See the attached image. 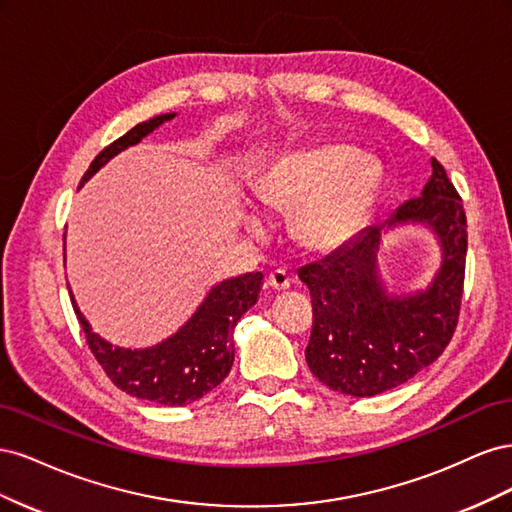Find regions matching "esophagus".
<instances>
[{
	"mask_svg": "<svg viewBox=\"0 0 512 512\" xmlns=\"http://www.w3.org/2000/svg\"><path fill=\"white\" fill-rule=\"evenodd\" d=\"M290 275L284 271V269H275V271H271L269 275H267V286L269 288H273V290H277V292H282V290H288L290 288Z\"/></svg>",
	"mask_w": 512,
	"mask_h": 512,
	"instance_id": "34e87169",
	"label": "esophagus"
}]
</instances>
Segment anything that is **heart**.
<instances>
[{"mask_svg": "<svg viewBox=\"0 0 512 512\" xmlns=\"http://www.w3.org/2000/svg\"><path fill=\"white\" fill-rule=\"evenodd\" d=\"M384 170L359 149L320 143L284 153L256 185L262 207L294 215V237L312 252H333L365 228L382 190ZM247 228L260 218L245 215Z\"/></svg>", "mask_w": 512, "mask_h": 512, "instance_id": "b5f03b06", "label": "heart"}]
</instances>
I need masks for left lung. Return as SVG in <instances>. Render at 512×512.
Here are the masks:
<instances>
[{
  "label": "left lung",
  "mask_w": 512,
  "mask_h": 512,
  "mask_svg": "<svg viewBox=\"0 0 512 512\" xmlns=\"http://www.w3.org/2000/svg\"><path fill=\"white\" fill-rule=\"evenodd\" d=\"M431 168L421 196L299 269L314 309L305 359L312 374L337 393L374 397L395 389L436 361L455 333L466 275V211L444 166L433 158ZM408 223L437 235L443 262L425 291L399 298L381 282L377 250L386 229Z\"/></svg>",
  "instance_id": "8db88e82"
}]
</instances>
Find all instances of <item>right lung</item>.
Instances as JSON below:
<instances>
[{
	"mask_svg": "<svg viewBox=\"0 0 512 512\" xmlns=\"http://www.w3.org/2000/svg\"><path fill=\"white\" fill-rule=\"evenodd\" d=\"M175 113L158 115L138 123L115 143L104 147L89 164L81 185L115 158L117 153L141 143L147 134L170 121ZM262 273H245L213 286L207 299L200 303L194 316L164 342L151 348H119L91 331L87 318L76 305L68 286L74 314L85 331V339L96 361L117 389L132 397L156 401L162 406H185L211 393L235 361V327L239 318L250 309L260 294Z\"/></svg>",
	"mask_w": 512,
	"mask_h": 512,
	"instance_id": "add662e5",
	"label": "right lung"
}]
</instances>
